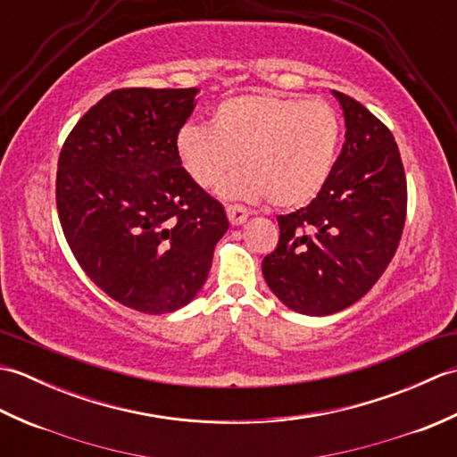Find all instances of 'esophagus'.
<instances>
[{
  "label": "esophagus",
  "mask_w": 457,
  "mask_h": 457,
  "mask_svg": "<svg viewBox=\"0 0 457 457\" xmlns=\"http://www.w3.org/2000/svg\"><path fill=\"white\" fill-rule=\"evenodd\" d=\"M228 213V220L231 221V226H241V223H245L249 218V210L239 206V204H229L226 208Z\"/></svg>",
  "instance_id": "34e87169"
}]
</instances>
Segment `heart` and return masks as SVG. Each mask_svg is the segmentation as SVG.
Listing matches in <instances>:
<instances>
[{
  "label": "heart",
  "instance_id": "1",
  "mask_svg": "<svg viewBox=\"0 0 457 457\" xmlns=\"http://www.w3.org/2000/svg\"><path fill=\"white\" fill-rule=\"evenodd\" d=\"M212 121L182 125L177 137L184 169L202 188L218 187L239 154L245 170L223 184V196L269 198L288 210L312 202L332 177L342 120L326 100L241 94L218 104Z\"/></svg>",
  "mask_w": 457,
  "mask_h": 457
}]
</instances>
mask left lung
<instances>
[{
	"label": "left lung",
	"mask_w": 457,
	"mask_h": 457,
	"mask_svg": "<svg viewBox=\"0 0 457 457\" xmlns=\"http://www.w3.org/2000/svg\"><path fill=\"white\" fill-rule=\"evenodd\" d=\"M345 143L322 192L278 216V244L263 277L280 303L308 316L355 304L389 267L406 218V177L389 128L352 96L334 90Z\"/></svg>",
	"instance_id": "1"
}]
</instances>
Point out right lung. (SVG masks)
Returning <instances> with one entry per match:
<instances>
[{
	"mask_svg": "<svg viewBox=\"0 0 457 457\" xmlns=\"http://www.w3.org/2000/svg\"><path fill=\"white\" fill-rule=\"evenodd\" d=\"M198 88H120L86 112L61 149L56 210L79 265L143 314L187 306L229 228L177 149Z\"/></svg>",
	"mask_w": 457,
	"mask_h": 457,
	"instance_id": "add662e5",
	"label": "right lung"
}]
</instances>
